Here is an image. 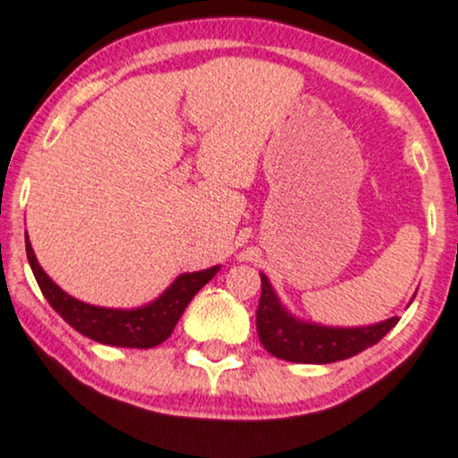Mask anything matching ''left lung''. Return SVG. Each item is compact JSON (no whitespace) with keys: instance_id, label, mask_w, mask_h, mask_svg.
I'll return each instance as SVG.
<instances>
[{"instance_id":"left-lung-1","label":"left lung","mask_w":458,"mask_h":458,"mask_svg":"<svg viewBox=\"0 0 458 458\" xmlns=\"http://www.w3.org/2000/svg\"><path fill=\"white\" fill-rule=\"evenodd\" d=\"M399 324V317L362 327H327L295 319L261 274V298L257 309V335L274 358L298 364H330L373 347Z\"/></svg>"}]
</instances>
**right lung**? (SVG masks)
<instances>
[{
  "label": "right lung",
  "mask_w": 458,
  "mask_h": 458,
  "mask_svg": "<svg viewBox=\"0 0 458 458\" xmlns=\"http://www.w3.org/2000/svg\"><path fill=\"white\" fill-rule=\"evenodd\" d=\"M25 250L38 287L48 300V304L55 309V313L68 326H72L79 335L111 347L149 349L160 345L171 336L182 313L191 304V300L195 298L199 289L212 281L214 274L220 270V266H214L208 267V270L180 274L166 287V292H163V295H158L154 302L139 306V309H105V306L81 302V300L68 295L64 289H59L40 267L27 235Z\"/></svg>",
  "instance_id": "right-lung-1"
}]
</instances>
